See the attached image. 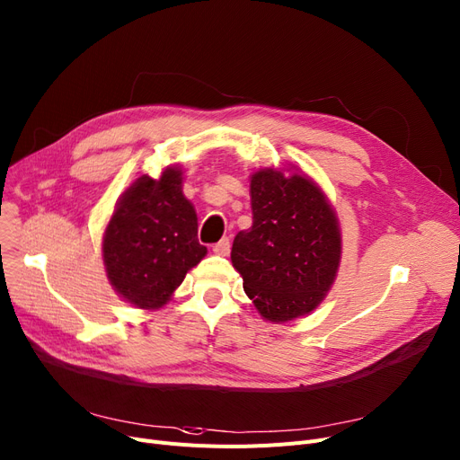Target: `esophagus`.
I'll return each instance as SVG.
<instances>
[{"mask_svg": "<svg viewBox=\"0 0 460 460\" xmlns=\"http://www.w3.org/2000/svg\"><path fill=\"white\" fill-rule=\"evenodd\" d=\"M214 253L216 255H229V250H231V238L229 236H224L222 241H219L217 244L212 246Z\"/></svg>", "mask_w": 460, "mask_h": 460, "instance_id": "1", "label": "esophagus"}]
</instances>
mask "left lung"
Wrapping results in <instances>:
<instances>
[{
  "label": "left lung",
  "mask_w": 460,
  "mask_h": 460,
  "mask_svg": "<svg viewBox=\"0 0 460 460\" xmlns=\"http://www.w3.org/2000/svg\"><path fill=\"white\" fill-rule=\"evenodd\" d=\"M253 224L233 241L231 261L269 322H289L323 301L341 263L336 216L301 174L263 169L252 176Z\"/></svg>",
  "instance_id": "left-lung-1"
}]
</instances>
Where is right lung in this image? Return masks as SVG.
Returning a JSON list of instances; mask_svg holds the SVG:
<instances>
[{
  "label": "right lung",
  "instance_id": "1",
  "mask_svg": "<svg viewBox=\"0 0 460 460\" xmlns=\"http://www.w3.org/2000/svg\"><path fill=\"white\" fill-rule=\"evenodd\" d=\"M181 174L169 167L159 181L137 178L118 201L103 236L111 284L137 308L164 306L207 253Z\"/></svg>",
  "mask_w": 460,
  "mask_h": 460
}]
</instances>
